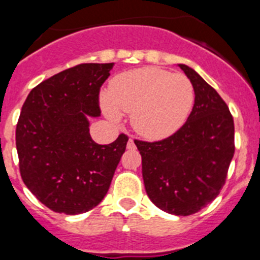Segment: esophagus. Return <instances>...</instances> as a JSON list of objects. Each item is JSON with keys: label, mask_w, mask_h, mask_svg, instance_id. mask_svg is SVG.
Returning a JSON list of instances; mask_svg holds the SVG:
<instances>
[{"label": "esophagus", "mask_w": 260, "mask_h": 260, "mask_svg": "<svg viewBox=\"0 0 260 260\" xmlns=\"http://www.w3.org/2000/svg\"><path fill=\"white\" fill-rule=\"evenodd\" d=\"M135 148H137V146H135V143H134V139H132V138H130V139H128V142H127V150H135Z\"/></svg>", "instance_id": "34e87169"}]
</instances>
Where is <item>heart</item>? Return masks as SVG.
I'll return each mask as SVG.
<instances>
[{"label": "heart", "instance_id": "obj_1", "mask_svg": "<svg viewBox=\"0 0 260 260\" xmlns=\"http://www.w3.org/2000/svg\"><path fill=\"white\" fill-rule=\"evenodd\" d=\"M194 100V87L186 75L148 66L117 75L103 96V109L112 121L121 119L119 110L132 113L135 132L156 141L185 125Z\"/></svg>", "mask_w": 260, "mask_h": 260}]
</instances>
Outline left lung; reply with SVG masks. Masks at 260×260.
<instances>
[{
	"label": "left lung",
	"instance_id": "1",
	"mask_svg": "<svg viewBox=\"0 0 260 260\" xmlns=\"http://www.w3.org/2000/svg\"><path fill=\"white\" fill-rule=\"evenodd\" d=\"M178 66L195 91L189 118L164 141L135 144L151 202L172 215L189 216L210 204L224 186L234 155V122L219 93L194 69Z\"/></svg>",
	"mask_w": 260,
	"mask_h": 260
}]
</instances>
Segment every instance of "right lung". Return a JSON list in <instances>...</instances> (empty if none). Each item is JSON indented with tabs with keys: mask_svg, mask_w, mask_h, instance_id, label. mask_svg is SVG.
<instances>
[{
	"mask_svg": "<svg viewBox=\"0 0 260 260\" xmlns=\"http://www.w3.org/2000/svg\"><path fill=\"white\" fill-rule=\"evenodd\" d=\"M114 63H82L32 89L17 125L20 176L36 198L54 212L92 210L109 190L127 137L98 144L89 117L100 116L99 91Z\"/></svg>",
	"mask_w": 260,
	"mask_h": 260,
	"instance_id": "obj_1",
	"label": "right lung"
}]
</instances>
